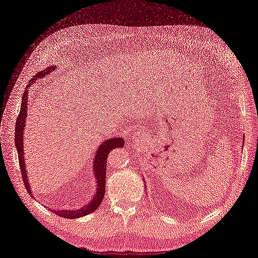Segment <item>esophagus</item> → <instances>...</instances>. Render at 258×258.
Here are the masks:
<instances>
[{"instance_id": "1", "label": "esophagus", "mask_w": 258, "mask_h": 258, "mask_svg": "<svg viewBox=\"0 0 258 258\" xmlns=\"http://www.w3.org/2000/svg\"><path fill=\"white\" fill-rule=\"evenodd\" d=\"M138 137H140V138H141V136H138Z\"/></svg>"}]
</instances>
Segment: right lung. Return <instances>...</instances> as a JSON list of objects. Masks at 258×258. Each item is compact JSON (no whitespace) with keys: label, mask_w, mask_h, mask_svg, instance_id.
I'll list each match as a JSON object with an SVG mask.
<instances>
[{"label":"right lung","mask_w":258,"mask_h":258,"mask_svg":"<svg viewBox=\"0 0 258 258\" xmlns=\"http://www.w3.org/2000/svg\"><path fill=\"white\" fill-rule=\"evenodd\" d=\"M56 67H48L47 69L43 70L40 73H37L32 80H31L26 87L25 92L22 95V101H21V107L20 112L16 120V128H15V144L17 147L18 158H19V165L22 174L23 183H25V187L27 191L32 196L31 192V186L29 185L28 176H27V170H26V162H25V155H23V130H25V124L27 119V108H28V95H29V88L31 87V84L34 83L36 80L42 79L45 75L49 74L50 72L54 71ZM124 144V141L122 138H112L110 140H105L104 142L99 145L98 150L96 151L95 158H93V174L96 177L97 182V188L95 196L91 198V200L88 201L87 205L84 207L77 209V210H51L53 213H56L60 217H66L69 220L72 218H79L85 215H88L93 211H96L98 207L102 202L104 196H105V172H106V165H107V156L115 148L122 147Z\"/></svg>","instance_id":"1"}]
</instances>
